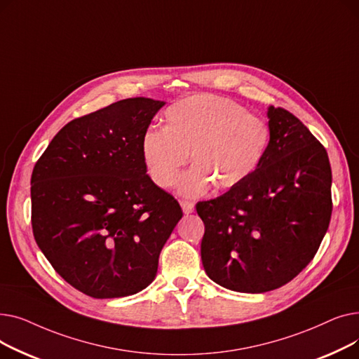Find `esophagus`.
Masks as SVG:
<instances>
[{"label": "esophagus", "instance_id": "34e87169", "mask_svg": "<svg viewBox=\"0 0 359 359\" xmlns=\"http://www.w3.org/2000/svg\"><path fill=\"white\" fill-rule=\"evenodd\" d=\"M180 206L184 214H192L195 210V203L191 201H180Z\"/></svg>", "mask_w": 359, "mask_h": 359}]
</instances>
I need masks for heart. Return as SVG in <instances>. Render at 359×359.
Instances as JSON below:
<instances>
[{"mask_svg": "<svg viewBox=\"0 0 359 359\" xmlns=\"http://www.w3.org/2000/svg\"><path fill=\"white\" fill-rule=\"evenodd\" d=\"M165 129L148 128L141 138V156L157 186L177 183L191 154L194 165L182 176L177 192L201 196L215 184L229 191L246 182L265 156L271 130L234 100L196 94L165 110Z\"/></svg>", "mask_w": 359, "mask_h": 359, "instance_id": "b5f03b06", "label": "heart"}]
</instances>
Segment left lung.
<instances>
[{
    "instance_id": "obj_1",
    "label": "left lung",
    "mask_w": 359,
    "mask_h": 359,
    "mask_svg": "<svg viewBox=\"0 0 359 359\" xmlns=\"http://www.w3.org/2000/svg\"><path fill=\"white\" fill-rule=\"evenodd\" d=\"M268 119L269 145L255 173L196 203L203 269L236 292H268L294 279L313 260L332 217L325 147L285 109L269 106Z\"/></svg>"
}]
</instances>
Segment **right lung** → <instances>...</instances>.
Here are the masks:
<instances>
[{
    "mask_svg": "<svg viewBox=\"0 0 359 359\" xmlns=\"http://www.w3.org/2000/svg\"><path fill=\"white\" fill-rule=\"evenodd\" d=\"M164 102L125 99L74 119L32 173L37 246L69 285L93 298L137 294L154 280L183 217L147 175L141 138Z\"/></svg>",
    "mask_w": 359,
    "mask_h": 359,
    "instance_id": "1",
    "label": "right lung"
}]
</instances>
